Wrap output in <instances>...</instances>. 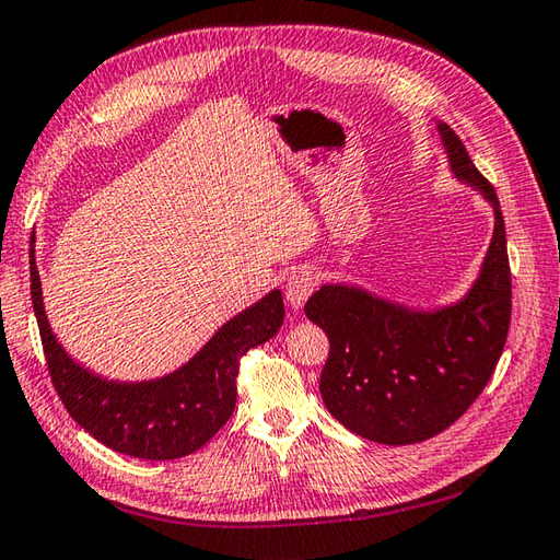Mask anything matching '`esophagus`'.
I'll return each instance as SVG.
<instances>
[{
	"label": "esophagus",
	"instance_id": "obj_1",
	"mask_svg": "<svg viewBox=\"0 0 560 560\" xmlns=\"http://www.w3.org/2000/svg\"><path fill=\"white\" fill-rule=\"evenodd\" d=\"M316 272L314 270H296L292 272V276L288 278V284H284V296H288L290 306H294V310H300V306H304V302L310 300V294L316 290Z\"/></svg>",
	"mask_w": 560,
	"mask_h": 560
}]
</instances>
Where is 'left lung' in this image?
Here are the masks:
<instances>
[{"instance_id": "1", "label": "left lung", "mask_w": 560, "mask_h": 560, "mask_svg": "<svg viewBox=\"0 0 560 560\" xmlns=\"http://www.w3.org/2000/svg\"><path fill=\"white\" fill-rule=\"evenodd\" d=\"M438 132L452 174L495 212L493 238L471 290L428 312L336 282L318 288L304 306L330 343L318 382L328 413L380 444L423 442L459 420L493 376L510 328L512 282L495 188L478 174L447 122H438Z\"/></svg>"}]
</instances>
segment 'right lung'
<instances>
[{"label": "right lung", "instance_id": "add662e5", "mask_svg": "<svg viewBox=\"0 0 560 560\" xmlns=\"http://www.w3.org/2000/svg\"><path fill=\"white\" fill-rule=\"evenodd\" d=\"M33 244V242H31ZM31 300L55 392L79 425L113 452L166 462L188 456L220 430L236 406L238 360L278 334L282 292L230 318L184 368L147 382H116L74 362L55 338L31 248Z\"/></svg>", "mask_w": 560, "mask_h": 560}]
</instances>
